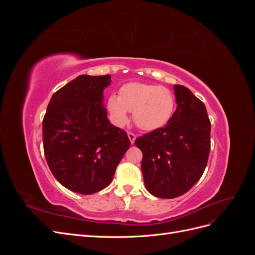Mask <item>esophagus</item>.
<instances>
[{"label": "esophagus", "mask_w": 255, "mask_h": 255, "mask_svg": "<svg viewBox=\"0 0 255 255\" xmlns=\"http://www.w3.org/2000/svg\"><path fill=\"white\" fill-rule=\"evenodd\" d=\"M128 139H129L130 143H134V141L136 139V135L132 132H128Z\"/></svg>", "instance_id": "esophagus-1"}]
</instances>
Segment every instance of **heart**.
Here are the masks:
<instances>
[{
	"mask_svg": "<svg viewBox=\"0 0 255 255\" xmlns=\"http://www.w3.org/2000/svg\"><path fill=\"white\" fill-rule=\"evenodd\" d=\"M174 97L168 88L142 83H128L120 88L119 97L107 101L114 121L122 126L128 121V112L133 113L136 126L153 130L165 126L174 111Z\"/></svg>",
	"mask_w": 255,
	"mask_h": 255,
	"instance_id": "heart-1",
	"label": "heart"
}]
</instances>
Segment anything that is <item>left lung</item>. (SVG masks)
I'll return each mask as SVG.
<instances>
[{"label": "left lung", "mask_w": 255, "mask_h": 255, "mask_svg": "<svg viewBox=\"0 0 255 255\" xmlns=\"http://www.w3.org/2000/svg\"><path fill=\"white\" fill-rule=\"evenodd\" d=\"M176 111L164 128L138 137L145 188L157 198L187 192L202 176L211 149V121L205 105L182 85H174Z\"/></svg>", "instance_id": "left-lung-1"}]
</instances>
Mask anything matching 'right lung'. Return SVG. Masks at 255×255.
Wrapping results in <instances>:
<instances>
[{"label": "right lung", "instance_id": "add662e5", "mask_svg": "<svg viewBox=\"0 0 255 255\" xmlns=\"http://www.w3.org/2000/svg\"><path fill=\"white\" fill-rule=\"evenodd\" d=\"M111 75H80L50 100L42 121L44 156L55 179L74 192L91 195L111 184L130 142L113 126L103 106Z\"/></svg>", "mask_w": 255, "mask_h": 255}]
</instances>
